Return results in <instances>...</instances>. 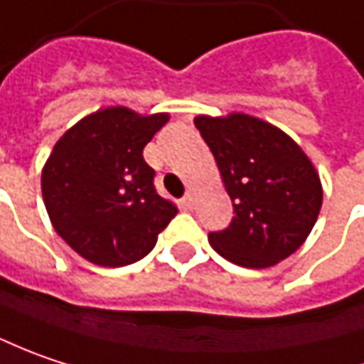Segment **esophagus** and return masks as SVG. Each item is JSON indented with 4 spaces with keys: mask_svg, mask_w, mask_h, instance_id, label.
Listing matches in <instances>:
<instances>
[{
    "mask_svg": "<svg viewBox=\"0 0 364 364\" xmlns=\"http://www.w3.org/2000/svg\"><path fill=\"white\" fill-rule=\"evenodd\" d=\"M180 205H182V209L184 210H191L194 207V196L192 194H186L182 200H180Z\"/></svg>",
    "mask_w": 364,
    "mask_h": 364,
    "instance_id": "esophagus-1",
    "label": "esophagus"
}]
</instances>
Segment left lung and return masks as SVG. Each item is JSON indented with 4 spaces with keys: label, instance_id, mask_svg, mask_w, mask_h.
I'll return each mask as SVG.
<instances>
[{
    "label": "left lung",
    "instance_id": "obj_1",
    "mask_svg": "<svg viewBox=\"0 0 364 364\" xmlns=\"http://www.w3.org/2000/svg\"><path fill=\"white\" fill-rule=\"evenodd\" d=\"M194 124L215 155L235 213L228 228L210 231V245L244 268L289 258L321 209L314 164L281 129L247 114L196 117Z\"/></svg>",
    "mask_w": 364,
    "mask_h": 364
}]
</instances>
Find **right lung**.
<instances>
[{"label": "right lung", "mask_w": 364, "mask_h": 364, "mask_svg": "<svg viewBox=\"0 0 364 364\" xmlns=\"http://www.w3.org/2000/svg\"><path fill=\"white\" fill-rule=\"evenodd\" d=\"M168 114L106 108L65 133L43 170V198L55 231L85 260L127 266L154 250L178 209L155 191L143 147Z\"/></svg>", "instance_id": "right-lung-1"}]
</instances>
